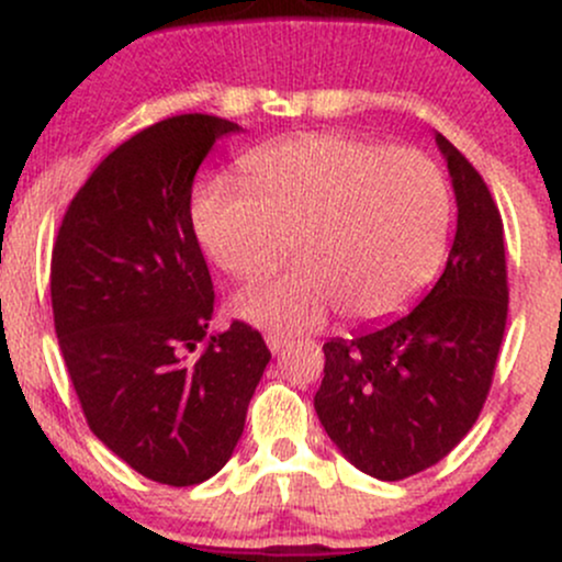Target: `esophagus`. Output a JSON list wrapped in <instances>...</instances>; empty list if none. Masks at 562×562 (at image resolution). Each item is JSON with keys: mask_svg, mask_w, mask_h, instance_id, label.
<instances>
[{"mask_svg": "<svg viewBox=\"0 0 562 562\" xmlns=\"http://www.w3.org/2000/svg\"><path fill=\"white\" fill-rule=\"evenodd\" d=\"M285 344H288L285 335H280V333H267V346H269V351H272V353H280L282 346H285Z\"/></svg>", "mask_w": 562, "mask_h": 562, "instance_id": "34e87169", "label": "esophagus"}]
</instances>
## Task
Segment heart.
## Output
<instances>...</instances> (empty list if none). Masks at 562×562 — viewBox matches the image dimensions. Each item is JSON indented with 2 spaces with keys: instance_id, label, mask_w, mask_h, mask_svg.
Here are the masks:
<instances>
[{
  "instance_id": "obj_1",
  "label": "heart",
  "mask_w": 562,
  "mask_h": 562,
  "mask_svg": "<svg viewBox=\"0 0 562 562\" xmlns=\"http://www.w3.org/2000/svg\"><path fill=\"white\" fill-rule=\"evenodd\" d=\"M243 179L216 173L192 192V227L209 259L240 280L285 261L295 272L235 299L240 317L306 330L338 308L375 322L420 293L447 248L451 195L434 158L344 132L263 145Z\"/></svg>"
}]
</instances>
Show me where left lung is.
<instances>
[{
  "label": "left lung",
  "mask_w": 562,
  "mask_h": 562,
  "mask_svg": "<svg viewBox=\"0 0 562 562\" xmlns=\"http://www.w3.org/2000/svg\"><path fill=\"white\" fill-rule=\"evenodd\" d=\"M436 145L457 198L447 269L409 314L322 346L319 423L353 468L380 481L423 473L468 436L492 389L507 325L499 209L443 134Z\"/></svg>",
  "instance_id": "8db88e82"
}]
</instances>
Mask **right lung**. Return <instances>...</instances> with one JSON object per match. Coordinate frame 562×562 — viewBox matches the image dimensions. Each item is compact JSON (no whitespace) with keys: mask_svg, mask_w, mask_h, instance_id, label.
<instances>
[{"mask_svg":"<svg viewBox=\"0 0 562 562\" xmlns=\"http://www.w3.org/2000/svg\"><path fill=\"white\" fill-rule=\"evenodd\" d=\"M227 119L184 113L142 128L70 200L53 248L55 333L92 434L166 486L209 481L240 441L267 370L261 333L209 335L214 282L190 200Z\"/></svg>","mask_w":562,"mask_h":562,"instance_id":"add662e5","label":"right lung"}]
</instances>
